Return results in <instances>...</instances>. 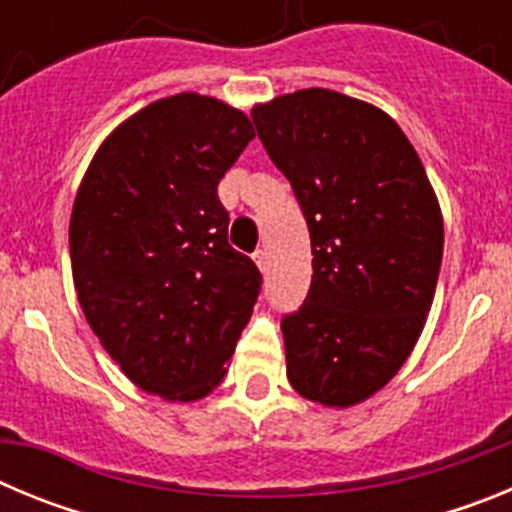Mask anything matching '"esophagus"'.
Instances as JSON below:
<instances>
[{
	"label": "esophagus",
	"instance_id": "1",
	"mask_svg": "<svg viewBox=\"0 0 512 512\" xmlns=\"http://www.w3.org/2000/svg\"><path fill=\"white\" fill-rule=\"evenodd\" d=\"M253 261H256V266L261 269V274H266V271H269V253L266 251L253 253Z\"/></svg>",
	"mask_w": 512,
	"mask_h": 512
}]
</instances>
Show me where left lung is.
<instances>
[{"label": "left lung", "instance_id": "left-lung-1", "mask_svg": "<svg viewBox=\"0 0 512 512\" xmlns=\"http://www.w3.org/2000/svg\"><path fill=\"white\" fill-rule=\"evenodd\" d=\"M251 117L310 228V292L282 320L289 384L351 408L400 372L423 333L443 256L438 197L408 135L374 104L312 87Z\"/></svg>", "mask_w": 512, "mask_h": 512}]
</instances>
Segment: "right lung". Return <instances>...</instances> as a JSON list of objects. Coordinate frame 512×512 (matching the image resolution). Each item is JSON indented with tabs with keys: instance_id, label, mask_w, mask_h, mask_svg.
I'll list each match as a JSON object with an SVG mask.
<instances>
[{
	"instance_id": "obj_1",
	"label": "right lung",
	"mask_w": 512,
	"mask_h": 512,
	"mask_svg": "<svg viewBox=\"0 0 512 512\" xmlns=\"http://www.w3.org/2000/svg\"><path fill=\"white\" fill-rule=\"evenodd\" d=\"M253 125L205 94L151 102L94 153L69 223L79 305L148 395L194 402L225 377L261 274L230 248L217 184Z\"/></svg>"
}]
</instances>
